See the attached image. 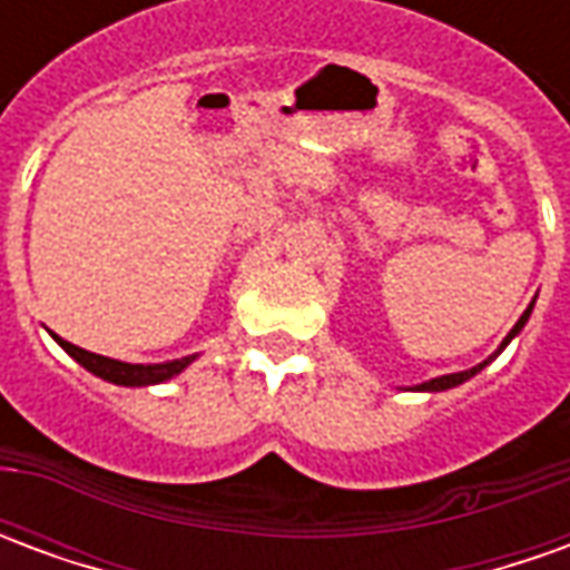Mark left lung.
Wrapping results in <instances>:
<instances>
[{"label": "left lung", "mask_w": 570, "mask_h": 570, "mask_svg": "<svg viewBox=\"0 0 570 570\" xmlns=\"http://www.w3.org/2000/svg\"><path fill=\"white\" fill-rule=\"evenodd\" d=\"M528 314H531V305H528L525 314L519 317V323H515V326H513V333H510V335H507V338H503V345H507V342H510V338H513V335L519 333L522 326H525ZM503 345H501V347H503ZM485 363H489V360H485ZM485 363H479V366H473V370H466V372H454V375H442V379H433V382H424V384H421V387H419V391H445V387H454V384H461V382H466V379H473V375H476V372L482 370Z\"/></svg>", "instance_id": "8db88e82"}]
</instances>
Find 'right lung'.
Masks as SVG:
<instances>
[{"instance_id": "add662e5", "label": "right lung", "mask_w": 570, "mask_h": 570, "mask_svg": "<svg viewBox=\"0 0 570 570\" xmlns=\"http://www.w3.org/2000/svg\"><path fill=\"white\" fill-rule=\"evenodd\" d=\"M57 338V335H55ZM63 351H67L69 357H76L85 366L88 372L94 375H100L106 382L112 384H158V382H167V379H174L179 372L186 370L188 363L195 357H183V360H174V363H155V366H140V363H121V360H112V357H100V354H91V351H85V347L72 345V342H63V338H57Z\"/></svg>"}]
</instances>
